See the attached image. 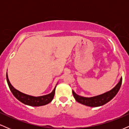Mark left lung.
<instances>
[{
	"label": "left lung",
	"instance_id": "left-lung-1",
	"mask_svg": "<svg viewBox=\"0 0 129 129\" xmlns=\"http://www.w3.org/2000/svg\"><path fill=\"white\" fill-rule=\"evenodd\" d=\"M122 78H121L118 84L114 87L113 89L108 91V92L101 94V95L91 98H85L78 95L74 92V91H73V96L77 102L85 105V106L93 107L103 106V105L110 101L112 99H113L115 96V95L118 92L119 90L120 89L121 83H122Z\"/></svg>",
	"mask_w": 129,
	"mask_h": 129
}]
</instances>
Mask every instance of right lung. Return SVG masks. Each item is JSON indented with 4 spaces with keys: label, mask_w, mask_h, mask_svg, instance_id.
<instances>
[{
    "label": "right lung",
    "mask_w": 129,
    "mask_h": 129,
    "mask_svg": "<svg viewBox=\"0 0 129 129\" xmlns=\"http://www.w3.org/2000/svg\"><path fill=\"white\" fill-rule=\"evenodd\" d=\"M7 81L8 82V86L10 87V89L11 91L12 92L13 95L15 96L16 98L22 103L25 104L26 105H28L30 106H44V105L50 103V102L52 101L53 97L54 96V93H55V88L53 90V91L50 94H47V95L35 97L32 96L28 95V94H24V93L20 92L14 88L12 86L11 84H10V81H9L8 75L7 73Z\"/></svg>",
    "instance_id": "right-lung-1"
}]
</instances>
